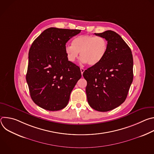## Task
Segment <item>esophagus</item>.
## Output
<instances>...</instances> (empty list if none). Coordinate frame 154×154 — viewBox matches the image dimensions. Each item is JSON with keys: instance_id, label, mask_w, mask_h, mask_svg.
I'll return each mask as SVG.
<instances>
[{"instance_id": "34e87169", "label": "esophagus", "mask_w": 154, "mask_h": 154, "mask_svg": "<svg viewBox=\"0 0 154 154\" xmlns=\"http://www.w3.org/2000/svg\"><path fill=\"white\" fill-rule=\"evenodd\" d=\"M80 71H81L82 74H83V73L84 71H85V69L83 68H80Z\"/></svg>"}]
</instances>
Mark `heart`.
I'll return each instance as SVG.
<instances>
[{
	"mask_svg": "<svg viewBox=\"0 0 154 154\" xmlns=\"http://www.w3.org/2000/svg\"><path fill=\"white\" fill-rule=\"evenodd\" d=\"M108 50V42L102 36L84 35L74 38L72 45L65 47L68 60L74 63L80 52L81 61L90 66L99 64L105 56Z\"/></svg>",
	"mask_w": 154,
	"mask_h": 154,
	"instance_id": "heart-1",
	"label": "heart"
}]
</instances>
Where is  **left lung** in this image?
<instances>
[{
	"mask_svg": "<svg viewBox=\"0 0 154 154\" xmlns=\"http://www.w3.org/2000/svg\"><path fill=\"white\" fill-rule=\"evenodd\" d=\"M96 36L105 38L108 50L101 62L83 74L87 82L86 93L90 106L99 112H108L125 100L133 82L131 51L121 36L112 30Z\"/></svg>",
	"mask_w": 154,
	"mask_h": 154,
	"instance_id": "1",
	"label": "left lung"
}]
</instances>
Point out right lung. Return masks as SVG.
Segmentation results:
<instances>
[{
	"label": "right lung",
	"mask_w": 154,
	"mask_h": 154,
	"mask_svg": "<svg viewBox=\"0 0 154 154\" xmlns=\"http://www.w3.org/2000/svg\"><path fill=\"white\" fill-rule=\"evenodd\" d=\"M80 32L51 27L33 42L26 80L32 99L41 108L58 111L68 105L82 74L78 66L68 61L66 43Z\"/></svg>",
	"instance_id": "add662e5"
}]
</instances>
